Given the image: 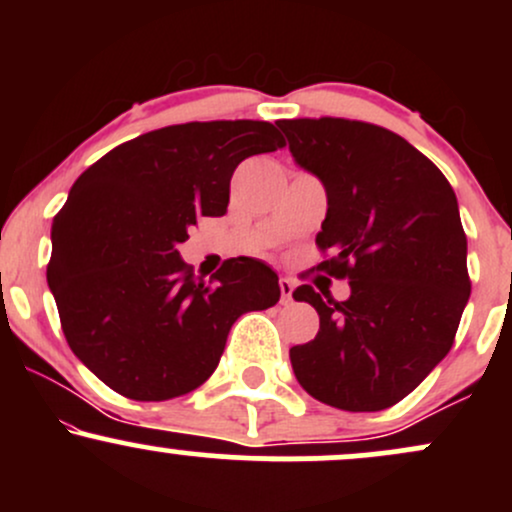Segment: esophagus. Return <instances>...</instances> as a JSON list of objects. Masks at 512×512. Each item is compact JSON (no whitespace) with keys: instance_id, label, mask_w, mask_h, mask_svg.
I'll list each match as a JSON object with an SVG mask.
<instances>
[{"instance_id":"1","label":"esophagus","mask_w":512,"mask_h":512,"mask_svg":"<svg viewBox=\"0 0 512 512\" xmlns=\"http://www.w3.org/2000/svg\"><path fill=\"white\" fill-rule=\"evenodd\" d=\"M279 289H281V303H291L293 301V289H296V281H293L291 276H281Z\"/></svg>"}]
</instances>
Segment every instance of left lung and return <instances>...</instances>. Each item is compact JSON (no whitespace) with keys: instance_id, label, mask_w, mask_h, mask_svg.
Returning <instances> with one entry per match:
<instances>
[{"instance_id":"obj_1","label":"left lung","mask_w":512,"mask_h":512,"mask_svg":"<svg viewBox=\"0 0 512 512\" xmlns=\"http://www.w3.org/2000/svg\"><path fill=\"white\" fill-rule=\"evenodd\" d=\"M296 163L320 178L327 216L317 264L349 279L334 301L293 291L320 315L313 342L289 351L308 395L344 411H380L443 361L469 301L467 236L445 175L407 139L370 122L279 120Z\"/></svg>"}]
</instances>
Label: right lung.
<instances>
[{
    "label": "right lung",
    "instance_id": "right-lung-1",
    "mask_svg": "<svg viewBox=\"0 0 512 512\" xmlns=\"http://www.w3.org/2000/svg\"><path fill=\"white\" fill-rule=\"evenodd\" d=\"M286 146L272 122H187L115 146L79 175L52 221L48 286L84 366L137 402L187 395L214 373L233 322L279 301V276L252 257L209 281L178 243L223 216L240 161Z\"/></svg>",
    "mask_w": 512,
    "mask_h": 512
}]
</instances>
